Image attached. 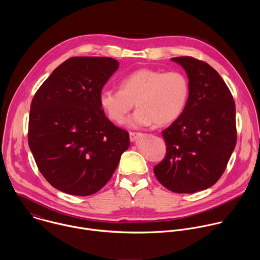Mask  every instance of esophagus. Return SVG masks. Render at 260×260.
<instances>
[{
    "mask_svg": "<svg viewBox=\"0 0 260 260\" xmlns=\"http://www.w3.org/2000/svg\"><path fill=\"white\" fill-rule=\"evenodd\" d=\"M142 137L141 133H135V132H129V140L131 142H135L137 139Z\"/></svg>",
    "mask_w": 260,
    "mask_h": 260,
    "instance_id": "obj_1",
    "label": "esophagus"
}]
</instances>
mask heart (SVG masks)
<instances>
[{
    "label": "heart",
    "instance_id": "b5f03b06",
    "mask_svg": "<svg viewBox=\"0 0 260 260\" xmlns=\"http://www.w3.org/2000/svg\"><path fill=\"white\" fill-rule=\"evenodd\" d=\"M120 89H103L99 102L110 120L122 123L135 103L138 109L128 118L133 127L155 123L165 126L175 122L187 106L190 85L179 71L143 68L123 77Z\"/></svg>",
    "mask_w": 260,
    "mask_h": 260
}]
</instances>
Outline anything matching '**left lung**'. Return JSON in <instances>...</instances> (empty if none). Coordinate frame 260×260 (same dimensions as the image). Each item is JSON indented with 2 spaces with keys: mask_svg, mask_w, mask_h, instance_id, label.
<instances>
[{
  "mask_svg": "<svg viewBox=\"0 0 260 260\" xmlns=\"http://www.w3.org/2000/svg\"><path fill=\"white\" fill-rule=\"evenodd\" d=\"M187 74L190 94L183 114L162 131L166 157L157 180L176 193L207 189L222 176L237 144L236 105L221 76L190 56L171 58Z\"/></svg>",
  "mask_w": 260,
  "mask_h": 260,
  "instance_id": "left-lung-1",
  "label": "left lung"
}]
</instances>
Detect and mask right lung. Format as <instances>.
<instances>
[{"label": "right lung", "instance_id": "add662e5", "mask_svg": "<svg viewBox=\"0 0 260 260\" xmlns=\"http://www.w3.org/2000/svg\"><path fill=\"white\" fill-rule=\"evenodd\" d=\"M118 66L111 57H71L51 73L31 101L29 149L44 178L64 193L98 192L129 147L128 133L106 117L99 102Z\"/></svg>", "mask_w": 260, "mask_h": 260}]
</instances>
